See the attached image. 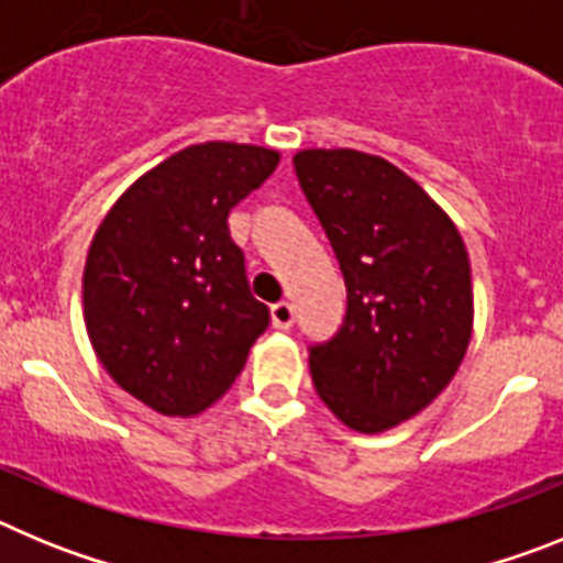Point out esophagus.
<instances>
[{"label":"esophagus","instance_id":"obj_1","mask_svg":"<svg viewBox=\"0 0 563 563\" xmlns=\"http://www.w3.org/2000/svg\"><path fill=\"white\" fill-rule=\"evenodd\" d=\"M271 318L276 330H290L292 321H296V312H292V307L287 301H278V305L271 307Z\"/></svg>","mask_w":563,"mask_h":563}]
</instances>
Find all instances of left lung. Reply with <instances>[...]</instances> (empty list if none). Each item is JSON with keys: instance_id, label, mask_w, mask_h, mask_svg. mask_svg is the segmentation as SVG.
<instances>
[{"instance_id": "obj_1", "label": "left lung", "mask_w": 563, "mask_h": 563, "mask_svg": "<svg viewBox=\"0 0 563 563\" xmlns=\"http://www.w3.org/2000/svg\"><path fill=\"white\" fill-rule=\"evenodd\" d=\"M292 166L346 285L341 327L310 346L316 391L350 429H395L449 386L465 357L474 327L465 242L383 157L307 148Z\"/></svg>"}]
</instances>
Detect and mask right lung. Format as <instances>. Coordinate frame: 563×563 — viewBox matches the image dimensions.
Wrapping results in <instances>:
<instances>
[{"mask_svg": "<svg viewBox=\"0 0 563 563\" xmlns=\"http://www.w3.org/2000/svg\"><path fill=\"white\" fill-rule=\"evenodd\" d=\"M276 166L278 152L245 143L183 148L114 202L89 245V341L112 380L161 415L220 400L271 324L228 213Z\"/></svg>", "mask_w": 563, "mask_h": 563, "instance_id": "right-lung-1", "label": "right lung"}]
</instances>
